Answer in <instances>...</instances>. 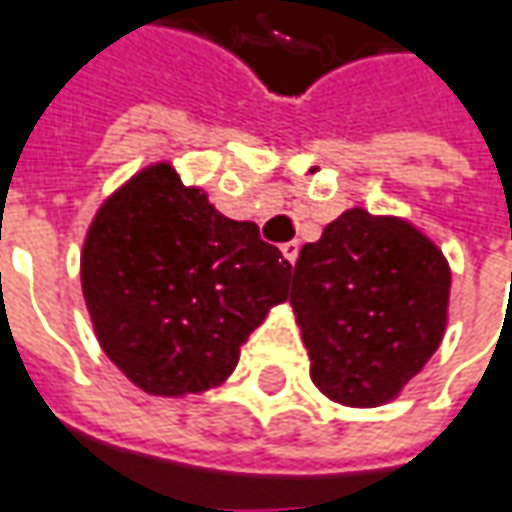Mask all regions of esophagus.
Returning a JSON list of instances; mask_svg holds the SVG:
<instances>
[{
  "mask_svg": "<svg viewBox=\"0 0 512 512\" xmlns=\"http://www.w3.org/2000/svg\"><path fill=\"white\" fill-rule=\"evenodd\" d=\"M282 256L291 262V265H296V256H299V244L296 242H288V244H282Z\"/></svg>",
  "mask_w": 512,
  "mask_h": 512,
  "instance_id": "34e87169",
  "label": "esophagus"
}]
</instances>
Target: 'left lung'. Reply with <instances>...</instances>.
Listing matches in <instances>:
<instances>
[{
  "mask_svg": "<svg viewBox=\"0 0 512 512\" xmlns=\"http://www.w3.org/2000/svg\"><path fill=\"white\" fill-rule=\"evenodd\" d=\"M291 305L322 395L383 406L441 345L449 265L412 224L354 207L299 250Z\"/></svg>",
  "mask_w": 512,
  "mask_h": 512,
  "instance_id": "left-lung-1",
  "label": "left lung"
}]
</instances>
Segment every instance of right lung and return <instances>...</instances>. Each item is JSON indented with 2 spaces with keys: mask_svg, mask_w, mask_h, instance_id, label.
Masks as SVG:
<instances>
[{
  "mask_svg": "<svg viewBox=\"0 0 512 512\" xmlns=\"http://www.w3.org/2000/svg\"><path fill=\"white\" fill-rule=\"evenodd\" d=\"M83 296L106 357L138 389H213L273 305L291 265L253 221L221 216L169 164L138 172L97 210L80 259Z\"/></svg>",
  "mask_w": 512,
  "mask_h": 512,
  "instance_id": "add662e5",
  "label": "right lung"
}]
</instances>
